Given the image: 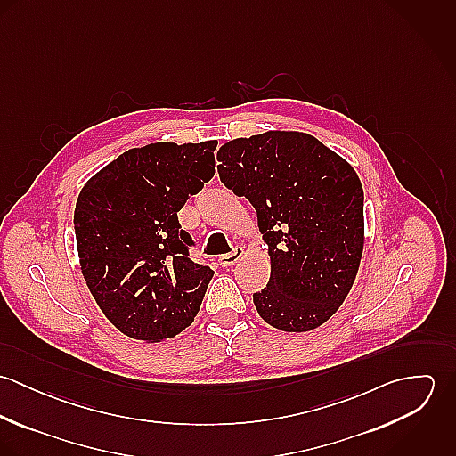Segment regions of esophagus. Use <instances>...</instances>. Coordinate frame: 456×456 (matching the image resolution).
I'll return each instance as SVG.
<instances>
[{"label":"esophagus","mask_w":456,"mask_h":456,"mask_svg":"<svg viewBox=\"0 0 456 456\" xmlns=\"http://www.w3.org/2000/svg\"><path fill=\"white\" fill-rule=\"evenodd\" d=\"M244 248H235L233 249V253H230V255H223L221 258H219V265L221 266H233L237 261L240 260L242 256H244Z\"/></svg>","instance_id":"34e87169"}]
</instances>
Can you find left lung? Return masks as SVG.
<instances>
[{"label": "left lung", "instance_id": "1", "mask_svg": "<svg viewBox=\"0 0 456 456\" xmlns=\"http://www.w3.org/2000/svg\"><path fill=\"white\" fill-rule=\"evenodd\" d=\"M221 183L246 196L268 246L270 279L253 295L261 318L309 331L346 300L363 253V188L354 168L318 138L266 131L217 152Z\"/></svg>", "mask_w": 456, "mask_h": 456}]
</instances>
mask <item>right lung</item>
<instances>
[{
    "label": "right lung",
    "mask_w": 456,
    "mask_h": 456,
    "mask_svg": "<svg viewBox=\"0 0 456 456\" xmlns=\"http://www.w3.org/2000/svg\"><path fill=\"white\" fill-rule=\"evenodd\" d=\"M217 142H158L123 152L77 198L73 224L86 284L107 320L159 342L191 325L214 275L190 258L177 212L214 175Z\"/></svg>",
    "instance_id": "add662e5"
}]
</instances>
